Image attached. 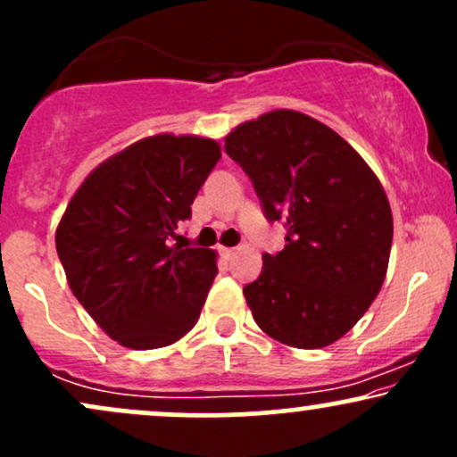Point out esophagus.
<instances>
[{"mask_svg": "<svg viewBox=\"0 0 457 457\" xmlns=\"http://www.w3.org/2000/svg\"><path fill=\"white\" fill-rule=\"evenodd\" d=\"M219 251H221V255H223L225 260H232L234 255H236V249H232V246H221V249H219Z\"/></svg>", "mask_w": 457, "mask_h": 457, "instance_id": "1", "label": "esophagus"}]
</instances>
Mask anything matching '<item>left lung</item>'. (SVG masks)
I'll list each match as a JSON object with an SVG mask.
<instances>
[{"instance_id": "8db88e82", "label": "left lung", "mask_w": 457, "mask_h": 457, "mask_svg": "<svg viewBox=\"0 0 457 457\" xmlns=\"http://www.w3.org/2000/svg\"><path fill=\"white\" fill-rule=\"evenodd\" d=\"M286 246L264 253L245 286L258 327L292 348H324L359 322L389 266L393 217L370 165L333 129L292 109L260 115L225 137Z\"/></svg>"}]
</instances>
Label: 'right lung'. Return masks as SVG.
<instances>
[{"label":"right lung","mask_w":457,"mask_h":457,"mask_svg":"<svg viewBox=\"0 0 457 457\" xmlns=\"http://www.w3.org/2000/svg\"><path fill=\"white\" fill-rule=\"evenodd\" d=\"M219 159L214 139L145 137L101 162L66 206L55 246L68 286L120 345L162 348L195 327L217 253L176 232Z\"/></svg>","instance_id":"right-lung-1"}]
</instances>
